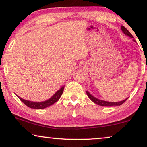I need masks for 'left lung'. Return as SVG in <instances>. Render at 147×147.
I'll list each match as a JSON object with an SVG mask.
<instances>
[{
    "label": "left lung",
    "mask_w": 147,
    "mask_h": 147,
    "mask_svg": "<svg viewBox=\"0 0 147 147\" xmlns=\"http://www.w3.org/2000/svg\"><path fill=\"white\" fill-rule=\"evenodd\" d=\"M121 29L123 33L125 34L126 35L128 36V37H131V38H134L133 36L131 35V33H130L129 31H128L127 29L125 28L124 27V26H121ZM134 41H135V40L133 39ZM86 93H87V95L88 97L90 100H92V102H94V103L98 104V105H100V106H120L121 104H122L123 103H124L126 101V100L128 99V98H126V99L122 100L121 102H107V101H104V100H99L98 99V98H96L95 97H94L92 95V94H90L89 92L88 91L86 92Z\"/></svg>",
    "instance_id": "obj_1"
}]
</instances>
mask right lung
<instances>
[{
  "label": "right lung",
  "instance_id": "1",
  "mask_svg": "<svg viewBox=\"0 0 147 147\" xmlns=\"http://www.w3.org/2000/svg\"><path fill=\"white\" fill-rule=\"evenodd\" d=\"M64 86H62L60 90L56 92L54 95L52 96L51 98H49V100H46V101L42 102H31V101H28V100H25L23 99V98H20L19 96H18V98L21 100V101L23 102L26 106H27L28 107L33 108V109H43L48 107V106L52 105L54 103H55L56 102H57V100L59 99L61 96L63 94V90H64Z\"/></svg>",
  "mask_w": 147,
  "mask_h": 147
}]
</instances>
